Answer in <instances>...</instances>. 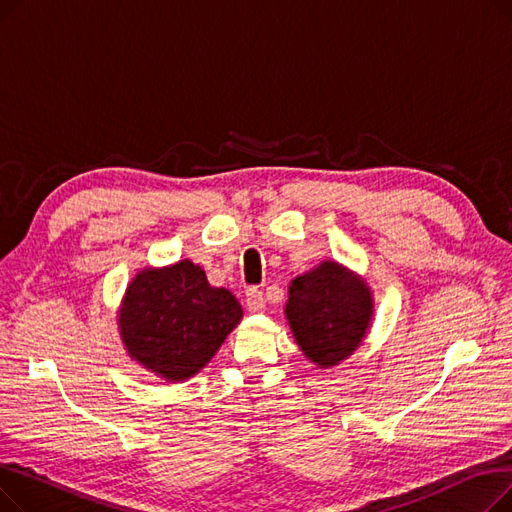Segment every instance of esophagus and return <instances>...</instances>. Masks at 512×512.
<instances>
[{"mask_svg":"<svg viewBox=\"0 0 512 512\" xmlns=\"http://www.w3.org/2000/svg\"><path fill=\"white\" fill-rule=\"evenodd\" d=\"M247 307H249V311H261L265 307L263 292L257 286H251L247 290Z\"/></svg>","mask_w":512,"mask_h":512,"instance_id":"obj_1","label":"esophagus"}]
</instances>
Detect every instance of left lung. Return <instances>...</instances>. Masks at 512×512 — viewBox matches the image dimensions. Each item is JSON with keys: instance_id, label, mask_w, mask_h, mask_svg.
Masks as SVG:
<instances>
[{"instance_id": "8db88e82", "label": "left lung", "mask_w": 512, "mask_h": 512, "mask_svg": "<svg viewBox=\"0 0 512 512\" xmlns=\"http://www.w3.org/2000/svg\"><path fill=\"white\" fill-rule=\"evenodd\" d=\"M286 317L305 355L319 367H332L361 344L371 297L363 280L326 261L292 280Z\"/></svg>"}]
</instances>
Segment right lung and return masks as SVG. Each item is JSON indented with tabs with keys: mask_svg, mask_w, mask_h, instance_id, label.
Here are the masks:
<instances>
[{
	"mask_svg": "<svg viewBox=\"0 0 512 512\" xmlns=\"http://www.w3.org/2000/svg\"><path fill=\"white\" fill-rule=\"evenodd\" d=\"M242 317L234 294L211 288L191 261L145 270L126 290L120 334L130 357L168 382L195 375Z\"/></svg>",
	"mask_w": 512,
	"mask_h": 512,
	"instance_id": "obj_1",
	"label": "right lung"
}]
</instances>
